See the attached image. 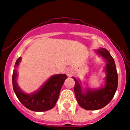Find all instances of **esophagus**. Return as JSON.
<instances>
[{"mask_svg":"<svg viewBox=\"0 0 130 130\" xmlns=\"http://www.w3.org/2000/svg\"><path fill=\"white\" fill-rule=\"evenodd\" d=\"M67 75H70V74H71V72H70V71H67Z\"/></svg>","mask_w":130,"mask_h":130,"instance_id":"1","label":"esophagus"}]
</instances>
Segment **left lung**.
I'll return each instance as SVG.
<instances>
[{
    "mask_svg": "<svg viewBox=\"0 0 130 130\" xmlns=\"http://www.w3.org/2000/svg\"><path fill=\"white\" fill-rule=\"evenodd\" d=\"M95 52L105 60V85L97 89L82 87L79 79L72 77L75 80L74 92L79 105L88 110L100 109L106 106L112 100L118 88V76L114 58L106 49L100 47Z\"/></svg>",
    "mask_w": 130,
    "mask_h": 130,
    "instance_id": "left-lung-1",
    "label": "left lung"
}]
</instances>
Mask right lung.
<instances>
[{"label":"right lung","instance_id":"right-lung-1","mask_svg":"<svg viewBox=\"0 0 130 130\" xmlns=\"http://www.w3.org/2000/svg\"><path fill=\"white\" fill-rule=\"evenodd\" d=\"M21 61V57L17 59L12 74V87L18 100L25 107L32 111L44 112L53 109L67 76L65 74L52 75L36 91L26 93L21 90L17 83V68Z\"/></svg>","mask_w":130,"mask_h":130}]
</instances>
